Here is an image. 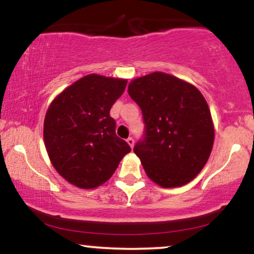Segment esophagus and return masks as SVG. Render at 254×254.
<instances>
[{
  "label": "esophagus",
  "instance_id": "obj_1",
  "mask_svg": "<svg viewBox=\"0 0 254 254\" xmlns=\"http://www.w3.org/2000/svg\"><path fill=\"white\" fill-rule=\"evenodd\" d=\"M127 144H129L131 148H132V147H133V144H135V139H133L132 137H129V138L127 139Z\"/></svg>",
  "mask_w": 254,
  "mask_h": 254
}]
</instances>
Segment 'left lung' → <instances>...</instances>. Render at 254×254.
Listing matches in <instances>:
<instances>
[{
    "label": "left lung",
    "mask_w": 254,
    "mask_h": 254,
    "mask_svg": "<svg viewBox=\"0 0 254 254\" xmlns=\"http://www.w3.org/2000/svg\"><path fill=\"white\" fill-rule=\"evenodd\" d=\"M127 93L142 111L143 135L133 151L147 176L162 188L191 182L214 144L210 110L202 93L165 72L136 78Z\"/></svg>",
    "instance_id": "8db88e82"
}]
</instances>
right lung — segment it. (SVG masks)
<instances>
[{"label": "right lung", "mask_w": 254, "mask_h": 254, "mask_svg": "<svg viewBox=\"0 0 254 254\" xmlns=\"http://www.w3.org/2000/svg\"><path fill=\"white\" fill-rule=\"evenodd\" d=\"M127 80L87 75L52 101L44 122V141L58 173L81 189L112 177L130 145L116 135L110 110Z\"/></svg>", "instance_id": "obj_1"}]
</instances>
